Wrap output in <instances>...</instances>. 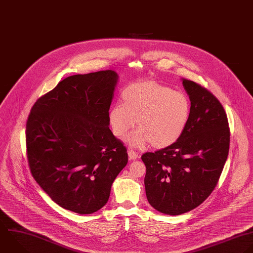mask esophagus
I'll use <instances>...</instances> for the list:
<instances>
[{"mask_svg":"<svg viewBox=\"0 0 253 253\" xmlns=\"http://www.w3.org/2000/svg\"><path fill=\"white\" fill-rule=\"evenodd\" d=\"M128 156H129V159L130 160H136L138 159V154L136 152H134L133 150H129L128 151Z\"/></svg>","mask_w":253,"mask_h":253,"instance_id":"1","label":"esophagus"}]
</instances>
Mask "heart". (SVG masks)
I'll list each match as a JSON object with an SVG mask.
<instances>
[{
    "label": "heart",
    "mask_w": 253,
    "mask_h": 253,
    "mask_svg": "<svg viewBox=\"0 0 253 253\" xmlns=\"http://www.w3.org/2000/svg\"><path fill=\"white\" fill-rule=\"evenodd\" d=\"M121 99L122 103L109 109V124L113 134L122 137L137 122L139 129L126 139L132 147L151 144L156 149L168 148L181 138L189 123V97L159 82L130 84L122 90Z\"/></svg>",
    "instance_id": "1"
}]
</instances>
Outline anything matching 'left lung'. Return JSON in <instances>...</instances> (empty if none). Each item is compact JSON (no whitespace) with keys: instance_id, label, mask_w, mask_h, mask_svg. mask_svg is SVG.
<instances>
[{"instance_id":"1","label":"left lung","mask_w":253,"mask_h":253,"mask_svg":"<svg viewBox=\"0 0 253 253\" xmlns=\"http://www.w3.org/2000/svg\"><path fill=\"white\" fill-rule=\"evenodd\" d=\"M191 101L189 123L173 145L142 156L146 195L157 211L177 216L202 204L216 187L230 148V127L218 98L182 79Z\"/></svg>"}]
</instances>
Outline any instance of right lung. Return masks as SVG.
Returning a JSON list of instances; mask_svg holds the SVG:
<instances>
[{
  "label": "right lung",
  "instance_id": "add662e5",
  "mask_svg": "<svg viewBox=\"0 0 253 253\" xmlns=\"http://www.w3.org/2000/svg\"><path fill=\"white\" fill-rule=\"evenodd\" d=\"M117 81L111 70L70 76L38 98L27 118L33 178L56 204L81 215L107 203L128 163L127 149L108 127Z\"/></svg>",
  "mask_w": 253,
  "mask_h": 253
}]
</instances>
